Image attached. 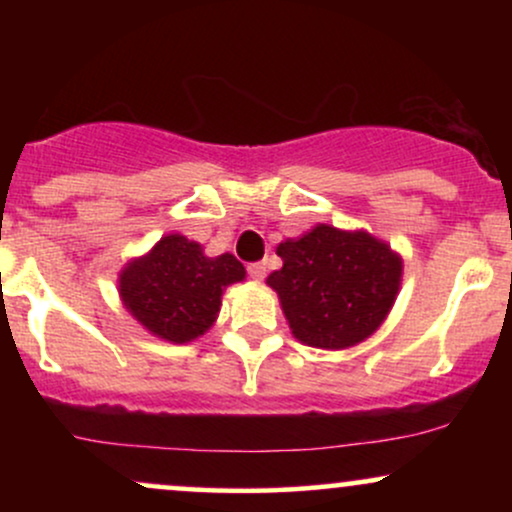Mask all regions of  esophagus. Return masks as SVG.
<instances>
[{
  "mask_svg": "<svg viewBox=\"0 0 512 512\" xmlns=\"http://www.w3.org/2000/svg\"><path fill=\"white\" fill-rule=\"evenodd\" d=\"M248 274H250V279L262 281L264 276H267V264H264V262H252V264H248Z\"/></svg>",
  "mask_w": 512,
  "mask_h": 512,
  "instance_id": "obj_1",
  "label": "esophagus"
}]
</instances>
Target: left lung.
I'll return each instance as SVG.
<instances>
[{
	"instance_id": "8db88e82",
	"label": "left lung",
	"mask_w": 512,
	"mask_h": 512,
	"mask_svg": "<svg viewBox=\"0 0 512 512\" xmlns=\"http://www.w3.org/2000/svg\"><path fill=\"white\" fill-rule=\"evenodd\" d=\"M284 267L267 276L293 337L315 349H349L383 325L402 284V257L366 231L317 223L279 243Z\"/></svg>"
}]
</instances>
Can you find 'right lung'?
Returning a JSON list of instances; mask_svg holds the SVG:
<instances>
[{"label": "right lung", "instance_id": "right-lung-1", "mask_svg": "<svg viewBox=\"0 0 512 512\" xmlns=\"http://www.w3.org/2000/svg\"><path fill=\"white\" fill-rule=\"evenodd\" d=\"M243 279L245 267L233 255L207 257L195 240L170 233L146 255L125 264L117 291L144 330L185 344L214 325L223 289Z\"/></svg>", "mask_w": 512, "mask_h": 512}]
</instances>
